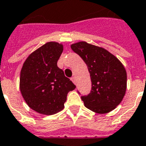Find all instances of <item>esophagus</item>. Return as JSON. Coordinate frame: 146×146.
<instances>
[{"instance_id": "34e87169", "label": "esophagus", "mask_w": 146, "mask_h": 146, "mask_svg": "<svg viewBox=\"0 0 146 146\" xmlns=\"http://www.w3.org/2000/svg\"><path fill=\"white\" fill-rule=\"evenodd\" d=\"M71 80L72 81V82L74 84H76L77 81H76V78H75V77H72V78H71Z\"/></svg>"}]
</instances>
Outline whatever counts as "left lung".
<instances>
[{"label": "left lung", "instance_id": "obj_1", "mask_svg": "<svg viewBox=\"0 0 146 146\" xmlns=\"http://www.w3.org/2000/svg\"><path fill=\"white\" fill-rule=\"evenodd\" d=\"M71 48L85 62L91 76V92L81 96L85 107L98 113L112 111L126 93L127 77L123 64L107 50L86 42L72 44Z\"/></svg>", "mask_w": 146, "mask_h": 146}]
</instances>
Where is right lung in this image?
<instances>
[{"label": "right lung", "mask_w": 146, "mask_h": 146, "mask_svg": "<svg viewBox=\"0 0 146 146\" xmlns=\"http://www.w3.org/2000/svg\"><path fill=\"white\" fill-rule=\"evenodd\" d=\"M62 44L49 42L31 53L20 72V88L28 106L39 113L52 115L64 108L68 93L76 86L57 66Z\"/></svg>", "instance_id": "right-lung-1"}]
</instances>
